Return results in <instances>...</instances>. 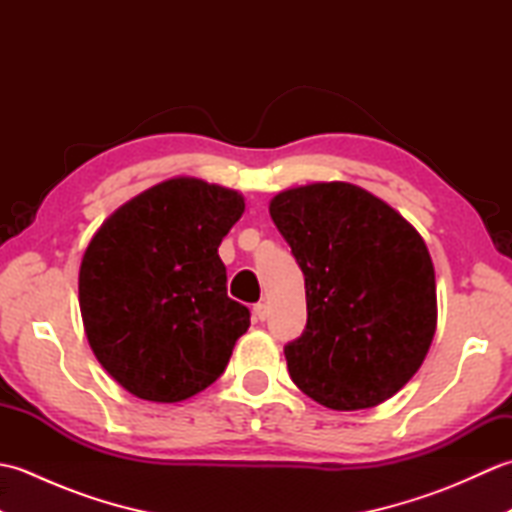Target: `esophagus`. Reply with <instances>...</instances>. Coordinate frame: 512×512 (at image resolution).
Listing matches in <instances>:
<instances>
[{"label": "esophagus", "instance_id": "34e87169", "mask_svg": "<svg viewBox=\"0 0 512 512\" xmlns=\"http://www.w3.org/2000/svg\"><path fill=\"white\" fill-rule=\"evenodd\" d=\"M253 317H255L257 321H266V319H268V306H266V303H255Z\"/></svg>", "mask_w": 512, "mask_h": 512}]
</instances>
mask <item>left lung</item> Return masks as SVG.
I'll use <instances>...</instances> for the list:
<instances>
[{
    "mask_svg": "<svg viewBox=\"0 0 512 512\" xmlns=\"http://www.w3.org/2000/svg\"><path fill=\"white\" fill-rule=\"evenodd\" d=\"M270 217L306 277V330L284 347L292 383L336 411L385 402L418 372L436 334L424 239L350 182L281 191Z\"/></svg>",
    "mask_w": 512,
    "mask_h": 512,
    "instance_id": "1",
    "label": "left lung"
}]
</instances>
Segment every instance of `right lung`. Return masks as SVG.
Instances as JSON below:
<instances>
[{
  "label": "right lung",
  "instance_id": "1",
  "mask_svg": "<svg viewBox=\"0 0 512 512\" xmlns=\"http://www.w3.org/2000/svg\"><path fill=\"white\" fill-rule=\"evenodd\" d=\"M244 213L233 189L171 178L114 211L85 248L79 306L94 356L129 394L180 402L228 365L250 312L217 248Z\"/></svg>",
  "mask_w": 512,
  "mask_h": 512
}]
</instances>
